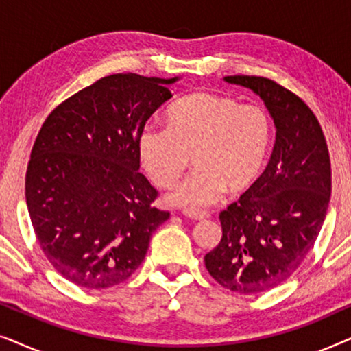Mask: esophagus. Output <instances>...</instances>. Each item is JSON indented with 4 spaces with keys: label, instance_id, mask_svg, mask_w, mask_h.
Masks as SVG:
<instances>
[{
    "label": "esophagus",
    "instance_id": "obj_1",
    "mask_svg": "<svg viewBox=\"0 0 351 351\" xmlns=\"http://www.w3.org/2000/svg\"><path fill=\"white\" fill-rule=\"evenodd\" d=\"M184 215L185 217H190L191 220H204L209 217V214L204 213V210H190V209H185Z\"/></svg>",
    "mask_w": 351,
    "mask_h": 351
}]
</instances>
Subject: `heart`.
Returning <instances> with one entry per match:
<instances>
[{
  "mask_svg": "<svg viewBox=\"0 0 351 351\" xmlns=\"http://www.w3.org/2000/svg\"><path fill=\"white\" fill-rule=\"evenodd\" d=\"M273 126L256 105L213 93L185 95L166 110V128L145 126L138 136L143 169L160 189L174 186L190 165L195 171L167 196L184 209L214 204L223 191L239 195L265 169Z\"/></svg>",
  "mask_w": 351,
  "mask_h": 351,
  "instance_id": "heart-1",
  "label": "heart"
}]
</instances>
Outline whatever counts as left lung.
<instances>
[{"label":"left lung","instance_id":"8db88e82","mask_svg":"<svg viewBox=\"0 0 351 351\" xmlns=\"http://www.w3.org/2000/svg\"><path fill=\"white\" fill-rule=\"evenodd\" d=\"M225 81L261 95L276 142L257 184L220 213L222 239L204 265L225 289L258 294L285 282L313 249L329 206V150L315 113L285 86L247 75Z\"/></svg>","mask_w":351,"mask_h":351}]
</instances>
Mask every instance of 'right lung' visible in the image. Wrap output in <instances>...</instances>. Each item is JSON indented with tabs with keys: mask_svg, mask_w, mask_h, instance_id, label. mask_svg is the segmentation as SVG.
<instances>
[{
	"mask_svg": "<svg viewBox=\"0 0 351 351\" xmlns=\"http://www.w3.org/2000/svg\"><path fill=\"white\" fill-rule=\"evenodd\" d=\"M176 80L104 76L57 105L38 132L25 176L28 214L43 254L76 286L126 281L169 219L138 172V136Z\"/></svg>",
	"mask_w": 351,
	"mask_h": 351,
	"instance_id": "1",
	"label": "right lung"
}]
</instances>
